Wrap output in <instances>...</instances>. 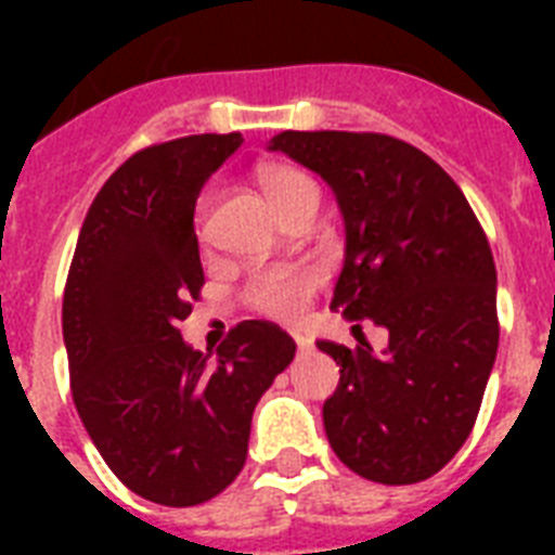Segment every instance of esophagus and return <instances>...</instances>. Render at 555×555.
<instances>
[{
	"mask_svg": "<svg viewBox=\"0 0 555 555\" xmlns=\"http://www.w3.org/2000/svg\"><path fill=\"white\" fill-rule=\"evenodd\" d=\"M291 337H294V343L299 351H308V348H311V343H308V339H305V334H299V331H291Z\"/></svg>",
	"mask_w": 555,
	"mask_h": 555,
	"instance_id": "34e87169",
	"label": "esophagus"
}]
</instances>
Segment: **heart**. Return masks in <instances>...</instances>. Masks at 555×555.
<instances>
[{
    "label": "heart",
    "mask_w": 555,
    "mask_h": 555,
    "mask_svg": "<svg viewBox=\"0 0 555 555\" xmlns=\"http://www.w3.org/2000/svg\"><path fill=\"white\" fill-rule=\"evenodd\" d=\"M259 190L270 201V207L279 216L296 207L299 201L317 198V186L305 172L287 164H264L256 172ZM320 270L311 264H276L253 273L250 282L244 285V305L256 313L273 317V320H291L302 311L313 291L320 287Z\"/></svg>",
    "instance_id": "obj_1"
}]
</instances>
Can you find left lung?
Instances as JSON below:
<instances>
[{"label":"left lung","instance_id":"1","mask_svg":"<svg viewBox=\"0 0 555 555\" xmlns=\"http://www.w3.org/2000/svg\"><path fill=\"white\" fill-rule=\"evenodd\" d=\"M331 184L346 264L331 308L388 331L374 354L320 339L339 365L322 405L331 449L377 483H417L464 447L499 351L495 261L461 186L377 132H282L270 141Z\"/></svg>","mask_w":555,"mask_h":555}]
</instances>
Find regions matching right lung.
<instances>
[{
  "label": "right lung",
  "mask_w": 555,
  "mask_h": 555,
  "mask_svg": "<svg viewBox=\"0 0 555 555\" xmlns=\"http://www.w3.org/2000/svg\"><path fill=\"white\" fill-rule=\"evenodd\" d=\"M242 134H190L134 152L82 221L63 294L72 397L94 447L141 499L195 507L235 481L253 409L296 343L238 322L201 354L181 320L204 287L195 201Z\"/></svg>",
  "instance_id": "obj_1"
}]
</instances>
